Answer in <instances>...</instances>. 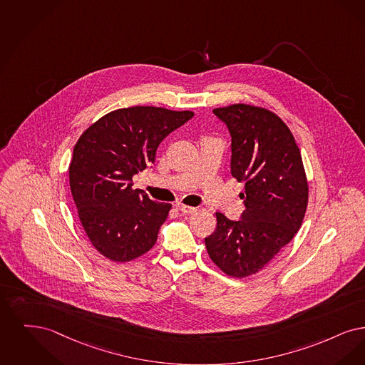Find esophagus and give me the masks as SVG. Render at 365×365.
I'll use <instances>...</instances> for the list:
<instances>
[{
	"label": "esophagus",
	"instance_id": "1",
	"mask_svg": "<svg viewBox=\"0 0 365 365\" xmlns=\"http://www.w3.org/2000/svg\"><path fill=\"white\" fill-rule=\"evenodd\" d=\"M175 207L182 212V214H192L196 211V207L185 206V205H175Z\"/></svg>",
	"mask_w": 365,
	"mask_h": 365
}]
</instances>
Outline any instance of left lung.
Listing matches in <instances>:
<instances>
[{"label":"left lung","instance_id":"1","mask_svg":"<svg viewBox=\"0 0 365 365\" xmlns=\"http://www.w3.org/2000/svg\"><path fill=\"white\" fill-rule=\"evenodd\" d=\"M232 136L230 172L245 182L240 221L215 212L217 229L205 238L210 259L225 274H256L292 241L308 205L300 148L285 123L264 108L236 103L214 109Z\"/></svg>","mask_w":365,"mask_h":365}]
</instances>
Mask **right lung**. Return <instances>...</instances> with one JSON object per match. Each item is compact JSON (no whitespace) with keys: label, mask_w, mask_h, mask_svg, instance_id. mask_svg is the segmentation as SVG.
<instances>
[{"label":"right lung","mask_w":365,"mask_h":365,"mask_svg":"<svg viewBox=\"0 0 365 365\" xmlns=\"http://www.w3.org/2000/svg\"><path fill=\"white\" fill-rule=\"evenodd\" d=\"M193 111L133 106L110 111L87 128L73 148L69 184L83 229L96 251L113 262L148 252L172 205L132 188L150 168L160 142Z\"/></svg>","instance_id":"1"}]
</instances>
